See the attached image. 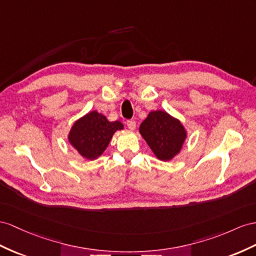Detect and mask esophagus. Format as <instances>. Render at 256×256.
<instances>
[{"mask_svg": "<svg viewBox=\"0 0 256 256\" xmlns=\"http://www.w3.org/2000/svg\"><path fill=\"white\" fill-rule=\"evenodd\" d=\"M126 126H128V128L130 130H134L136 128V123H135L134 120H128V121L126 122Z\"/></svg>", "mask_w": 256, "mask_h": 256, "instance_id": "esophagus-1", "label": "esophagus"}]
</instances>
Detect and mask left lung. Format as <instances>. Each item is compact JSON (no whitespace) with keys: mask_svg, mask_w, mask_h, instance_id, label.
I'll list each match as a JSON object with an SVG mask.
<instances>
[{"mask_svg":"<svg viewBox=\"0 0 256 256\" xmlns=\"http://www.w3.org/2000/svg\"><path fill=\"white\" fill-rule=\"evenodd\" d=\"M140 134L161 161L174 159L187 138V130L180 120L164 110L150 111L140 124Z\"/></svg>","mask_w":256,"mask_h":256,"instance_id":"left-lung-1","label":"left lung"}]
</instances>
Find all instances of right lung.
<instances>
[{
    "label": "right lung",
    "mask_w": 256,
    "mask_h": 256,
    "mask_svg": "<svg viewBox=\"0 0 256 256\" xmlns=\"http://www.w3.org/2000/svg\"><path fill=\"white\" fill-rule=\"evenodd\" d=\"M124 126L120 121H109L106 116L94 110L78 119L71 126L68 142L78 154L96 160L104 154L116 130Z\"/></svg>",
    "instance_id": "right-lung-1"
}]
</instances>
